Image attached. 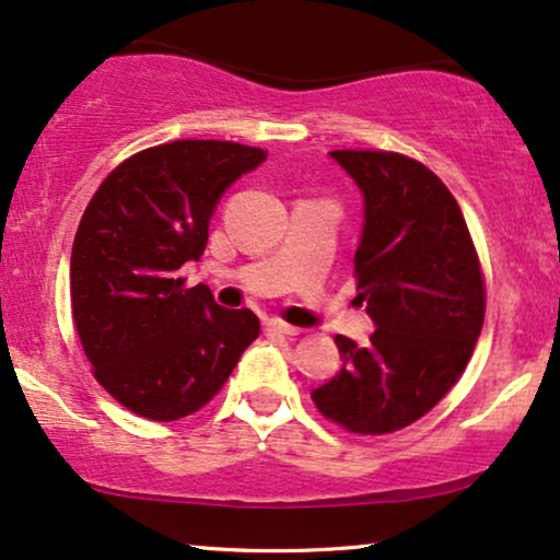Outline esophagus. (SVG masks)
<instances>
[{
	"instance_id": "esophagus-1",
	"label": "esophagus",
	"mask_w": 560,
	"mask_h": 560,
	"mask_svg": "<svg viewBox=\"0 0 560 560\" xmlns=\"http://www.w3.org/2000/svg\"><path fill=\"white\" fill-rule=\"evenodd\" d=\"M268 330H273V332H279V336H287V338H294V336H300V328H294V325H289V323H284V320H268Z\"/></svg>"
}]
</instances>
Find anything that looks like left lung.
Returning a JSON list of instances; mask_svg holds the SVG:
<instances>
[{
  "label": "left lung",
  "mask_w": 560,
  "mask_h": 560,
  "mask_svg": "<svg viewBox=\"0 0 560 560\" xmlns=\"http://www.w3.org/2000/svg\"><path fill=\"white\" fill-rule=\"evenodd\" d=\"M330 158L364 194L353 276L377 330L366 346L336 336L343 366L313 400L351 434H393L427 416L468 366L486 317L483 268L455 196L427 165L385 150Z\"/></svg>",
  "instance_id": "obj_1"
}]
</instances>
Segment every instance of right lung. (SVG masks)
Wrapping results in <instances>:
<instances>
[{"instance_id": "obj_1", "label": "right lung", "mask_w": 560, "mask_h": 560, "mask_svg": "<svg viewBox=\"0 0 560 560\" xmlns=\"http://www.w3.org/2000/svg\"><path fill=\"white\" fill-rule=\"evenodd\" d=\"M264 160L237 141H167L110 170L84 209L69 266L72 320L95 380L141 419L201 410L258 338L250 310L219 307L178 271L203 256L219 196Z\"/></svg>"}]
</instances>
